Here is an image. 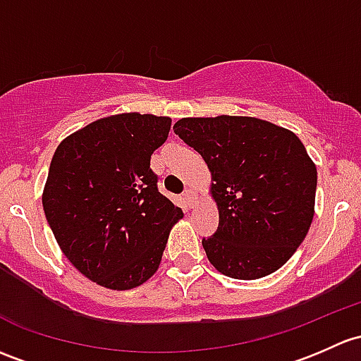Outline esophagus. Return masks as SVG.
I'll list each match as a JSON object with an SVG mask.
<instances>
[{"label": "esophagus", "mask_w": 361, "mask_h": 361, "mask_svg": "<svg viewBox=\"0 0 361 361\" xmlns=\"http://www.w3.org/2000/svg\"><path fill=\"white\" fill-rule=\"evenodd\" d=\"M185 200H187L188 207H195L197 202H199V195H197V192L193 190V188H187L183 193Z\"/></svg>", "instance_id": "34e87169"}]
</instances>
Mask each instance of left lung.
<instances>
[{
	"instance_id": "1",
	"label": "left lung",
	"mask_w": 361,
	"mask_h": 361,
	"mask_svg": "<svg viewBox=\"0 0 361 361\" xmlns=\"http://www.w3.org/2000/svg\"><path fill=\"white\" fill-rule=\"evenodd\" d=\"M173 130L211 171L219 226L202 240L209 263L238 280L282 268L314 216L317 166L301 140L247 116L183 117Z\"/></svg>"
}]
</instances>
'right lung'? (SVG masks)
<instances>
[{"label":"right lung","mask_w":361,"mask_h":361,"mask_svg":"<svg viewBox=\"0 0 361 361\" xmlns=\"http://www.w3.org/2000/svg\"><path fill=\"white\" fill-rule=\"evenodd\" d=\"M169 130L168 116L114 114L74 131L53 154L44 214L63 256L97 286L128 290L145 283L183 218L150 169Z\"/></svg>","instance_id":"1"}]
</instances>
